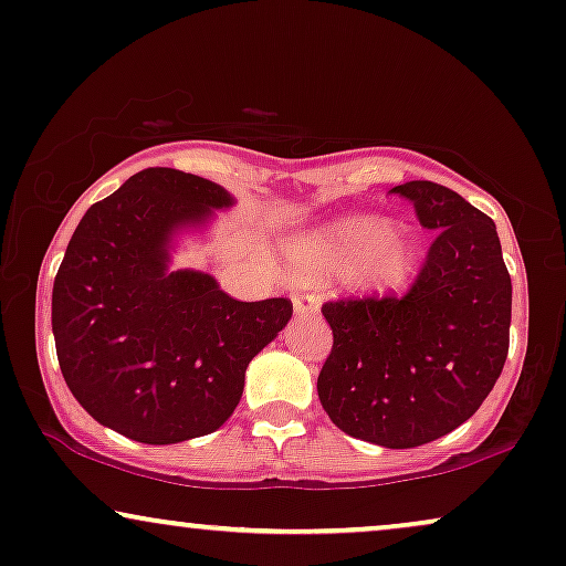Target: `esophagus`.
Wrapping results in <instances>:
<instances>
[{"instance_id":"34e87169","label":"esophagus","mask_w":566,"mask_h":566,"mask_svg":"<svg viewBox=\"0 0 566 566\" xmlns=\"http://www.w3.org/2000/svg\"><path fill=\"white\" fill-rule=\"evenodd\" d=\"M319 310V301L314 293H293V312L296 314H314Z\"/></svg>"}]
</instances>
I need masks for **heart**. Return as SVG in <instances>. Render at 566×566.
<instances>
[{
	"label": "heart",
	"mask_w": 566,
	"mask_h": 566,
	"mask_svg": "<svg viewBox=\"0 0 566 566\" xmlns=\"http://www.w3.org/2000/svg\"><path fill=\"white\" fill-rule=\"evenodd\" d=\"M418 244L408 233H392L387 220L348 216L306 233L293 247V268L306 281H327L350 268L358 289L385 293L402 285L416 270Z\"/></svg>",
	"instance_id": "1"
}]
</instances>
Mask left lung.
Here are the masks:
<instances>
[{
	"instance_id": "8db88e82",
	"label": "left lung",
	"mask_w": 566,
	"mask_h": 566,
	"mask_svg": "<svg viewBox=\"0 0 566 566\" xmlns=\"http://www.w3.org/2000/svg\"><path fill=\"white\" fill-rule=\"evenodd\" d=\"M434 231L406 296L327 301L333 350L317 379L329 421L364 442L408 450L450 434L494 390L510 350L512 281L496 226L458 192L406 181Z\"/></svg>"
}]
</instances>
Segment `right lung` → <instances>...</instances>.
<instances>
[{
	"instance_id": "1",
	"label": "right lung",
	"mask_w": 566,
	"mask_h": 566,
	"mask_svg": "<svg viewBox=\"0 0 566 566\" xmlns=\"http://www.w3.org/2000/svg\"><path fill=\"white\" fill-rule=\"evenodd\" d=\"M231 205L216 181L145 168L85 212L59 265V369L95 421L135 442L223 427L249 361L289 325V298L237 301L208 273L168 270L176 233Z\"/></svg>"
}]
</instances>
